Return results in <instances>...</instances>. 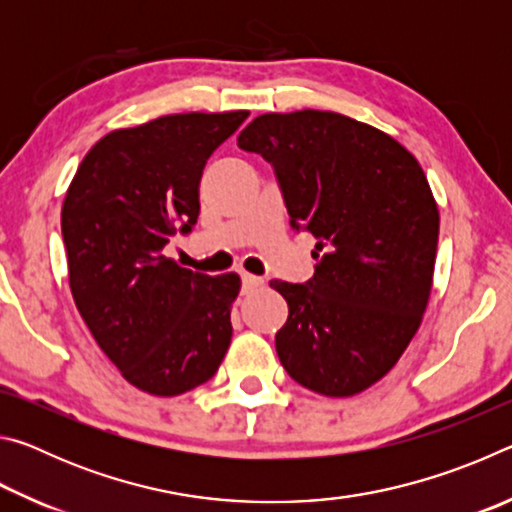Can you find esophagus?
Returning a JSON list of instances; mask_svg holds the SVG:
<instances>
[{"mask_svg":"<svg viewBox=\"0 0 512 512\" xmlns=\"http://www.w3.org/2000/svg\"><path fill=\"white\" fill-rule=\"evenodd\" d=\"M262 284H264L262 277H257V275H250V273H244V275H241V287H244V293L255 291V289L262 287Z\"/></svg>","mask_w":512,"mask_h":512,"instance_id":"obj_1","label":"esophagus"}]
</instances>
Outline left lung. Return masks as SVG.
I'll use <instances>...</instances> for the list:
<instances>
[{"label": "left lung", "mask_w": 512, "mask_h": 512, "mask_svg": "<svg viewBox=\"0 0 512 512\" xmlns=\"http://www.w3.org/2000/svg\"><path fill=\"white\" fill-rule=\"evenodd\" d=\"M237 142L273 164L291 225L321 253L307 284L271 282L289 305L277 357L314 393L366 391L400 361L429 302L440 214L420 162L329 110L259 115Z\"/></svg>", "instance_id": "obj_1"}]
</instances>
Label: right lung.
<instances>
[{
  "label": "right lung",
  "instance_id": "1",
  "mask_svg": "<svg viewBox=\"0 0 512 512\" xmlns=\"http://www.w3.org/2000/svg\"><path fill=\"white\" fill-rule=\"evenodd\" d=\"M246 117L180 112L119 128L67 187L60 225L76 309L121 377L149 395L205 384L228 352L239 275L192 273L162 248L192 230L205 162Z\"/></svg>",
  "mask_w": 512,
  "mask_h": 512
}]
</instances>
